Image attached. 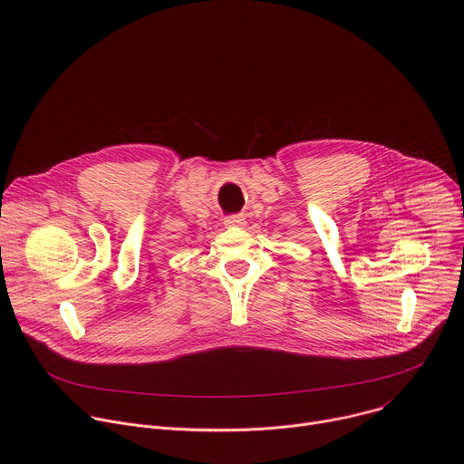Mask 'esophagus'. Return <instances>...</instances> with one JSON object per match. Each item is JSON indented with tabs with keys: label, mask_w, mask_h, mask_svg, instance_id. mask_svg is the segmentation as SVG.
Returning a JSON list of instances; mask_svg holds the SVG:
<instances>
[{
	"label": "esophagus",
	"mask_w": 464,
	"mask_h": 464,
	"mask_svg": "<svg viewBox=\"0 0 464 464\" xmlns=\"http://www.w3.org/2000/svg\"><path fill=\"white\" fill-rule=\"evenodd\" d=\"M225 225L227 227H243L245 225V216H243V213H237V216H228L225 219Z\"/></svg>",
	"instance_id": "obj_1"
}]
</instances>
